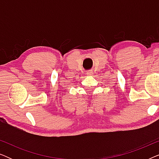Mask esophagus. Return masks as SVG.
<instances>
[{
    "label": "esophagus",
    "mask_w": 159,
    "mask_h": 159,
    "mask_svg": "<svg viewBox=\"0 0 159 159\" xmlns=\"http://www.w3.org/2000/svg\"><path fill=\"white\" fill-rule=\"evenodd\" d=\"M86 75H88V76H91V75H93V71H91V70H90V71H87Z\"/></svg>",
    "instance_id": "obj_1"
}]
</instances>
